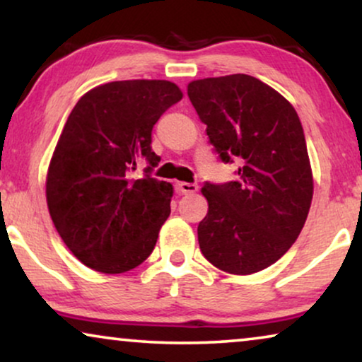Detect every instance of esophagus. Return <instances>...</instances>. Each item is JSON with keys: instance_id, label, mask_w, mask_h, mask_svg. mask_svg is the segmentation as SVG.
Instances as JSON below:
<instances>
[{"instance_id": "1", "label": "esophagus", "mask_w": 362, "mask_h": 362, "mask_svg": "<svg viewBox=\"0 0 362 362\" xmlns=\"http://www.w3.org/2000/svg\"><path fill=\"white\" fill-rule=\"evenodd\" d=\"M177 191L181 194H192V192L197 191V185H194V182H177Z\"/></svg>"}]
</instances>
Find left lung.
<instances>
[{"label":"left lung","instance_id":"8db88e82","mask_svg":"<svg viewBox=\"0 0 362 362\" xmlns=\"http://www.w3.org/2000/svg\"><path fill=\"white\" fill-rule=\"evenodd\" d=\"M187 95L221 160L240 165L235 181L202 187L209 209L197 226L201 252L227 274H255L293 245L308 216L303 127L285 97L245 74L192 81Z\"/></svg>","mask_w":362,"mask_h":362}]
</instances>
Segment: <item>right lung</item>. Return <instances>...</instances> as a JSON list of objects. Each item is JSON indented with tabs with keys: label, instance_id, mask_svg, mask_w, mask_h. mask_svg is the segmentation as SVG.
Returning <instances> with one entry per match:
<instances>
[{
	"label": "right lung",
	"instance_id": "1",
	"mask_svg": "<svg viewBox=\"0 0 362 362\" xmlns=\"http://www.w3.org/2000/svg\"><path fill=\"white\" fill-rule=\"evenodd\" d=\"M182 98L168 81H120L88 90L76 103L47 171L49 214L69 250L102 274L145 262L170 216L173 186L151 176L155 123ZM143 157L146 176L130 170Z\"/></svg>",
	"mask_w": 362,
	"mask_h": 362
}]
</instances>
